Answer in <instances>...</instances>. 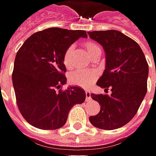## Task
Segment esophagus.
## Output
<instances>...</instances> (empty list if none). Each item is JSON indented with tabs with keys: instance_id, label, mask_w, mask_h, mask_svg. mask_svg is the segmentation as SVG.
Segmentation results:
<instances>
[{
	"instance_id": "34e87169",
	"label": "esophagus",
	"mask_w": 156,
	"mask_h": 156,
	"mask_svg": "<svg viewBox=\"0 0 156 156\" xmlns=\"http://www.w3.org/2000/svg\"><path fill=\"white\" fill-rule=\"evenodd\" d=\"M85 96H86L87 99H89V98H91V91H85Z\"/></svg>"
}]
</instances>
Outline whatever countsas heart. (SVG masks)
I'll list each match as a JSON object with an SVG mask.
<instances>
[{
    "mask_svg": "<svg viewBox=\"0 0 156 156\" xmlns=\"http://www.w3.org/2000/svg\"><path fill=\"white\" fill-rule=\"evenodd\" d=\"M86 52L89 54V56L91 58H94L95 57H100L102 49L100 45L93 41H87L84 44ZM73 47L70 46L65 50V53L63 55V63L64 65L67 69H71L73 67ZM97 73L95 71H78L72 72L69 76V79L72 85H78L83 88H88L90 87L97 79Z\"/></svg>",
    "mask_w": 156,
    "mask_h": 156,
    "instance_id": "b5f03b06",
    "label": "heart"
}]
</instances>
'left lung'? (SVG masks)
Here are the masks:
<instances>
[{
  "instance_id": "left-lung-1",
  "label": "left lung",
  "mask_w": 156,
  "mask_h": 156,
  "mask_svg": "<svg viewBox=\"0 0 156 156\" xmlns=\"http://www.w3.org/2000/svg\"><path fill=\"white\" fill-rule=\"evenodd\" d=\"M91 39L103 46L105 69L97 85L111 88L112 94H94L100 111L90 116L98 128L113 130L127 124L139 109L147 89L148 65L139 44L118 30L88 32Z\"/></svg>"
}]
</instances>
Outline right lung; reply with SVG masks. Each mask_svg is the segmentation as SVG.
Listing matches in <instances>:
<instances>
[{
	"label": "right lung",
	"instance_id": "right-lung-1",
	"mask_svg": "<svg viewBox=\"0 0 156 156\" xmlns=\"http://www.w3.org/2000/svg\"><path fill=\"white\" fill-rule=\"evenodd\" d=\"M85 30L50 28L34 33L17 51L13 85L18 109L26 121L40 129H58L66 123L73 105L82 104L85 91L66 83L63 55Z\"/></svg>",
	"mask_w": 156,
	"mask_h": 156
}]
</instances>
